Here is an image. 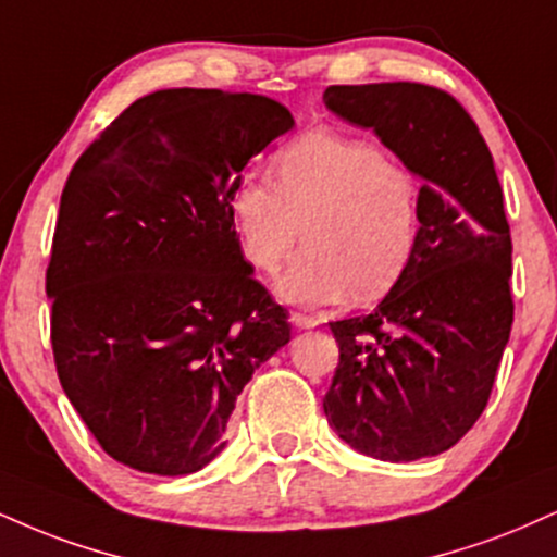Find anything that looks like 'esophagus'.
Segmentation results:
<instances>
[{"label": "esophagus", "instance_id": "esophagus-1", "mask_svg": "<svg viewBox=\"0 0 557 557\" xmlns=\"http://www.w3.org/2000/svg\"><path fill=\"white\" fill-rule=\"evenodd\" d=\"M290 321L293 326H298V330H313V326L319 324L317 317H308V313H298V311L290 313Z\"/></svg>", "mask_w": 557, "mask_h": 557}]
</instances>
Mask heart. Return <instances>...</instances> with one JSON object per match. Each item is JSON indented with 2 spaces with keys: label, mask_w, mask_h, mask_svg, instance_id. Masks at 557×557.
<instances>
[{
  "label": "heart",
  "mask_w": 557,
  "mask_h": 557,
  "mask_svg": "<svg viewBox=\"0 0 557 557\" xmlns=\"http://www.w3.org/2000/svg\"><path fill=\"white\" fill-rule=\"evenodd\" d=\"M270 181H240L231 214L253 270L272 274L306 251L277 293L306 306L384 298L410 267L420 238V184L376 143L313 129L272 160Z\"/></svg>",
  "instance_id": "obj_1"
}]
</instances>
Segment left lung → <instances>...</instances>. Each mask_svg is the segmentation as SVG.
I'll return each mask as SVG.
<instances>
[{"label":"left lung","mask_w":557,"mask_h":557,"mask_svg":"<svg viewBox=\"0 0 557 557\" xmlns=\"http://www.w3.org/2000/svg\"><path fill=\"white\" fill-rule=\"evenodd\" d=\"M324 103L423 178L407 272L371 313L330 324L339 366L324 414L366 457H435L478 423L511 334L504 189L478 124L438 87L332 85Z\"/></svg>","instance_id":"8db88e82"}]
</instances>
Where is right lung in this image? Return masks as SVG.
I'll list each match as a JSON object with an SVG mask.
<instances>
[{
    "mask_svg": "<svg viewBox=\"0 0 557 557\" xmlns=\"http://www.w3.org/2000/svg\"><path fill=\"white\" fill-rule=\"evenodd\" d=\"M293 124L264 96L158 90L66 178L46 270L53 363L100 448L132 470L210 465L238 394L290 343L240 251L231 194Z\"/></svg>",
    "mask_w": 557,
    "mask_h": 557,
    "instance_id": "add662e5",
    "label": "right lung"
}]
</instances>
